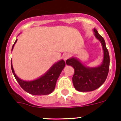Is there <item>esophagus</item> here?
<instances>
[{
    "label": "esophagus",
    "instance_id": "obj_1",
    "mask_svg": "<svg viewBox=\"0 0 121 121\" xmlns=\"http://www.w3.org/2000/svg\"><path fill=\"white\" fill-rule=\"evenodd\" d=\"M70 57V54L69 53H65L63 54V59L64 60H67L69 57Z\"/></svg>",
    "mask_w": 121,
    "mask_h": 121
}]
</instances>
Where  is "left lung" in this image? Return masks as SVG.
<instances>
[{"label":"left lung","instance_id":"left-lung-1","mask_svg":"<svg viewBox=\"0 0 121 121\" xmlns=\"http://www.w3.org/2000/svg\"><path fill=\"white\" fill-rule=\"evenodd\" d=\"M93 30L95 37L102 45L104 56L101 64L97 67H88L76 57H71L66 60L67 65L74 69L72 78L74 87L82 92L91 91L100 87L106 80L110 67V56L105 42L96 29L93 28Z\"/></svg>","mask_w":121,"mask_h":121}]
</instances>
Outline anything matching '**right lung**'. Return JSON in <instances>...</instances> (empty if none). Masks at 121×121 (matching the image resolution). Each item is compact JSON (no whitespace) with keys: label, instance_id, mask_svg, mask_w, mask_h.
Wrapping results in <instances>:
<instances>
[{"label":"right lung","instance_id":"add662e5","mask_svg":"<svg viewBox=\"0 0 121 121\" xmlns=\"http://www.w3.org/2000/svg\"><path fill=\"white\" fill-rule=\"evenodd\" d=\"M17 40V39L13 45L12 51ZM11 66L16 79L25 91L33 95H47L51 93L54 90L57 80L65 66V62L63 59L60 60L54 63L43 75L32 81L21 79L16 74L13 67L12 60L11 62Z\"/></svg>","mask_w":121,"mask_h":121}]
</instances>
